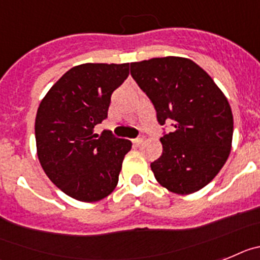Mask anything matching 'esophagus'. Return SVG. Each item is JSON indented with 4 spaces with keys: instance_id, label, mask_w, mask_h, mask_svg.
Returning <instances> with one entry per match:
<instances>
[{
    "instance_id": "obj_1",
    "label": "esophagus",
    "mask_w": 260,
    "mask_h": 260,
    "mask_svg": "<svg viewBox=\"0 0 260 260\" xmlns=\"http://www.w3.org/2000/svg\"><path fill=\"white\" fill-rule=\"evenodd\" d=\"M132 144L135 146H140L141 145V144H143V139H141V137H137V139H133L132 140Z\"/></svg>"
}]
</instances>
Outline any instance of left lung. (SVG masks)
I'll list each match as a JSON object with an SVG mask.
<instances>
[{
    "label": "left lung",
    "mask_w": 260,
    "mask_h": 260,
    "mask_svg": "<svg viewBox=\"0 0 260 260\" xmlns=\"http://www.w3.org/2000/svg\"><path fill=\"white\" fill-rule=\"evenodd\" d=\"M131 74L152 101L158 123L173 121L161 137L162 155L150 164L157 182L188 195L222 169L233 140V114L224 92L204 69L184 57L168 56L131 62Z\"/></svg>",
    "instance_id": "8db88e82"
}]
</instances>
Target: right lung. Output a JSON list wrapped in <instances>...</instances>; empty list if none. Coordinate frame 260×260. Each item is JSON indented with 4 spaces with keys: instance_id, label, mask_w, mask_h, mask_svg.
<instances>
[{
    "instance_id": "right-lung-1",
    "label": "right lung",
    "mask_w": 260,
    "mask_h": 260,
    "mask_svg": "<svg viewBox=\"0 0 260 260\" xmlns=\"http://www.w3.org/2000/svg\"><path fill=\"white\" fill-rule=\"evenodd\" d=\"M129 74V64L73 67L42 99L35 119L38 158L52 183L80 202H98L115 189L132 148L94 127L107 117L111 94Z\"/></svg>"
}]
</instances>
